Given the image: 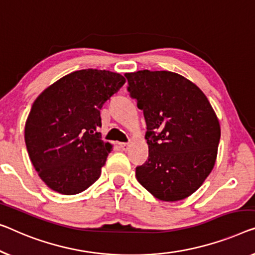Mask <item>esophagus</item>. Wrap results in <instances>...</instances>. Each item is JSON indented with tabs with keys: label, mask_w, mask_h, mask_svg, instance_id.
I'll return each instance as SVG.
<instances>
[{
	"label": "esophagus",
	"mask_w": 255,
	"mask_h": 255,
	"mask_svg": "<svg viewBox=\"0 0 255 255\" xmlns=\"http://www.w3.org/2000/svg\"><path fill=\"white\" fill-rule=\"evenodd\" d=\"M129 146H130V144H129V143H120V147L125 151L128 150Z\"/></svg>",
	"instance_id": "34e87169"
}]
</instances>
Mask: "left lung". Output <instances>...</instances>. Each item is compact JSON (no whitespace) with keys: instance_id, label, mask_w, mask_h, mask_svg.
<instances>
[{"instance_id":"left-lung-1","label":"left lung","mask_w":255,"mask_h":255,"mask_svg":"<svg viewBox=\"0 0 255 255\" xmlns=\"http://www.w3.org/2000/svg\"><path fill=\"white\" fill-rule=\"evenodd\" d=\"M128 91L143 110L149 158L136 178L155 198L177 201L199 189L215 165L221 129L207 97L169 71L126 73Z\"/></svg>"}]
</instances>
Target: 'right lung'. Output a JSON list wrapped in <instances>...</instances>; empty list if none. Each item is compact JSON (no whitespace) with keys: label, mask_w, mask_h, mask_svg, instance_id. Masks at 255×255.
Here are the masks:
<instances>
[{"label":"right lung","mask_w":255,"mask_h":255,"mask_svg":"<svg viewBox=\"0 0 255 255\" xmlns=\"http://www.w3.org/2000/svg\"><path fill=\"white\" fill-rule=\"evenodd\" d=\"M125 82L115 72L75 71L34 101L25 125V143L34 168L51 190L77 195L100 178L112 149L97 131L101 109Z\"/></svg>","instance_id":"obj_1"}]
</instances>
